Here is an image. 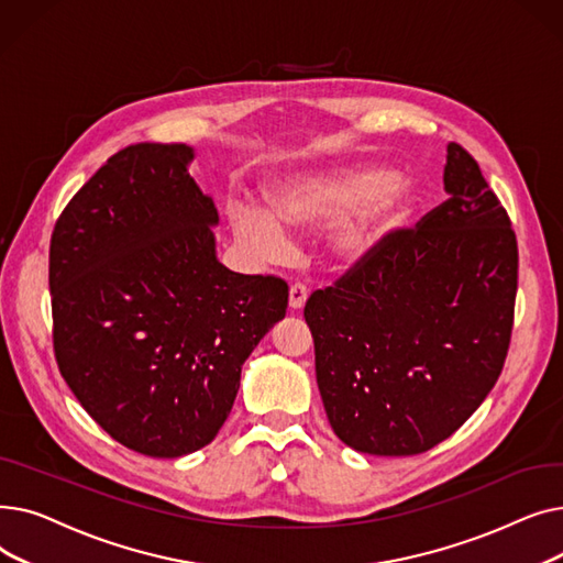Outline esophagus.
<instances>
[{
	"mask_svg": "<svg viewBox=\"0 0 563 563\" xmlns=\"http://www.w3.org/2000/svg\"><path fill=\"white\" fill-rule=\"evenodd\" d=\"M306 299H308V287L301 285V283H294L289 287V308L301 310L306 306Z\"/></svg>",
	"mask_w": 563,
	"mask_h": 563,
	"instance_id": "obj_1",
	"label": "esophagus"
}]
</instances>
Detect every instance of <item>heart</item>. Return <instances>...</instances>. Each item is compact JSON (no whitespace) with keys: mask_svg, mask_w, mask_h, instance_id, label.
<instances>
[{"mask_svg":"<svg viewBox=\"0 0 563 563\" xmlns=\"http://www.w3.org/2000/svg\"><path fill=\"white\" fill-rule=\"evenodd\" d=\"M408 196V187L383 168H338L289 177L272 191V212L240 202L230 210V221L236 240L262 257L287 249L283 225L329 228L338 223L331 251L338 260L353 264L378 249L401 219Z\"/></svg>","mask_w":563,"mask_h":563,"instance_id":"obj_1","label":"heart"}]
</instances>
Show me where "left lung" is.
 Segmentation results:
<instances>
[{"label":"left lung","instance_id":"8db88e82","mask_svg":"<svg viewBox=\"0 0 563 563\" xmlns=\"http://www.w3.org/2000/svg\"><path fill=\"white\" fill-rule=\"evenodd\" d=\"M445 191L416 228L388 232L306 301L323 408L356 452H429L505 367L518 289L511 219L459 143L448 145Z\"/></svg>","mask_w":563,"mask_h":563}]
</instances>
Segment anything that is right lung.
<instances>
[{
	"label": "right lung",
	"instance_id": "obj_1",
	"mask_svg": "<svg viewBox=\"0 0 563 563\" xmlns=\"http://www.w3.org/2000/svg\"><path fill=\"white\" fill-rule=\"evenodd\" d=\"M191 159L185 143L123 147L70 198L49 242L58 372L113 440L155 459L210 445L289 297L283 278L217 260L219 212Z\"/></svg>",
	"mask_w": 563,
	"mask_h": 563
}]
</instances>
